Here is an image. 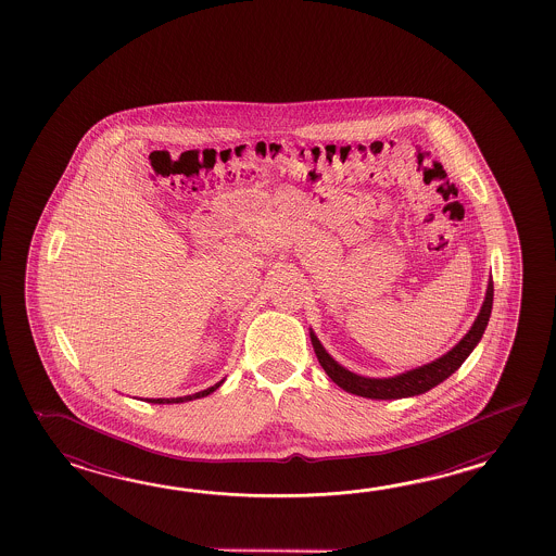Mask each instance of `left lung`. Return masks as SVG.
<instances>
[{
	"instance_id": "obj_1",
	"label": "left lung",
	"mask_w": 556,
	"mask_h": 556,
	"mask_svg": "<svg viewBox=\"0 0 556 556\" xmlns=\"http://www.w3.org/2000/svg\"><path fill=\"white\" fill-rule=\"evenodd\" d=\"M491 309H493V280L489 278L483 306H481L477 318L472 321L471 330L463 336L462 342L453 345L447 354L441 355L435 362L415 367L409 371H403V374L393 376V378L357 376L354 371L340 366L326 352V348L319 343L318 336L312 330H309V338H312L314 352L318 355L319 366L324 367V371L330 376L336 386H340L348 393H354V395L367 397V400H402V397H414V395L426 393L431 388L439 386L441 381H445L450 376H453L462 367L463 362L475 350V345L481 342L484 328H486L489 318H491Z\"/></svg>"
}]
</instances>
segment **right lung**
<instances>
[{
  "label": "right lung",
  "mask_w": 556,
  "mask_h": 556,
  "mask_svg": "<svg viewBox=\"0 0 556 556\" xmlns=\"http://www.w3.org/2000/svg\"><path fill=\"white\" fill-rule=\"evenodd\" d=\"M225 383V379L223 381H218V383H214L213 388H208V390L199 391V393H192V395H185V397H170V400H163V397H159V400H144V402L149 403H185L192 402V400H201V397H206V395H211L213 391L218 390L220 386Z\"/></svg>",
  "instance_id": "obj_1"
}]
</instances>
